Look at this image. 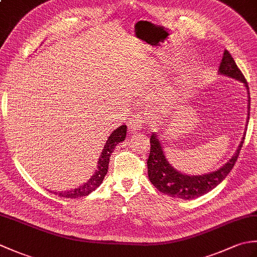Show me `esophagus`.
<instances>
[{
    "mask_svg": "<svg viewBox=\"0 0 257 257\" xmlns=\"http://www.w3.org/2000/svg\"><path fill=\"white\" fill-rule=\"evenodd\" d=\"M145 127V120L140 116V114H136V116L130 120L129 122V133L130 134H137L141 129Z\"/></svg>",
    "mask_w": 257,
    "mask_h": 257,
    "instance_id": "34e87169",
    "label": "esophagus"
}]
</instances>
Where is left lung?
I'll use <instances>...</instances> for the list:
<instances>
[{
    "instance_id": "obj_1",
    "label": "left lung",
    "mask_w": 257,
    "mask_h": 257,
    "mask_svg": "<svg viewBox=\"0 0 257 257\" xmlns=\"http://www.w3.org/2000/svg\"><path fill=\"white\" fill-rule=\"evenodd\" d=\"M219 73L221 75L227 76V77L242 81L245 87H246L248 94V120L250 100L247 81L245 79L241 70L237 67L236 63L234 62L231 54L226 50L224 51V54H223L222 62L219 67ZM245 134L246 133H244V137L242 138L241 143H239V146L236 149L235 154L233 155V157L225 163V165H223V167H221L219 170L211 173L202 174V176H188V174H183L176 170V169L168 162L157 134H152L150 137L151 149L148 161H147V166H148V177L150 182L154 184L160 192L170 195L172 198H179L182 200H191L199 198V196L203 195L209 192V191L214 189L216 185H219L223 180L226 178L227 174L230 173L232 168L235 165L239 151H241L243 147Z\"/></svg>"
}]
</instances>
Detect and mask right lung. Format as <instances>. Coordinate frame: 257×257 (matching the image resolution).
Here are the masks:
<instances>
[{"mask_svg": "<svg viewBox=\"0 0 257 257\" xmlns=\"http://www.w3.org/2000/svg\"><path fill=\"white\" fill-rule=\"evenodd\" d=\"M125 134H127V125L122 124L118 127L116 130H113L112 134L109 136V138L106 141V145L103 146L102 152L100 154L99 159H98L97 170L92 174L91 178L88 181L85 182L79 188H76L69 191H62V192H54L58 194V196L67 199H76V198H83V196L88 195L92 191H95L99 185L102 183L103 178L108 172V165H109V158L112 154V151L119 143L124 140Z\"/></svg>", "mask_w": 257, "mask_h": 257, "instance_id": "obj_1", "label": "right lung"}]
</instances>
